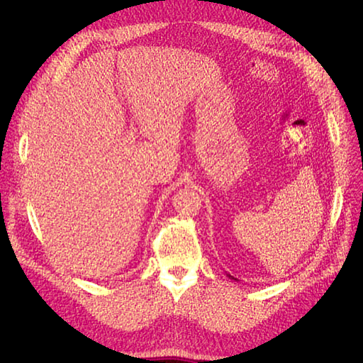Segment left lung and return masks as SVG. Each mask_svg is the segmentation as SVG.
<instances>
[{
	"label": "left lung",
	"mask_w": 363,
	"mask_h": 363,
	"mask_svg": "<svg viewBox=\"0 0 363 363\" xmlns=\"http://www.w3.org/2000/svg\"><path fill=\"white\" fill-rule=\"evenodd\" d=\"M227 276H228V277H230V279H233V280H236V279H235V277H233V276H230V274H227Z\"/></svg>",
	"instance_id": "left-lung-1"
}]
</instances>
